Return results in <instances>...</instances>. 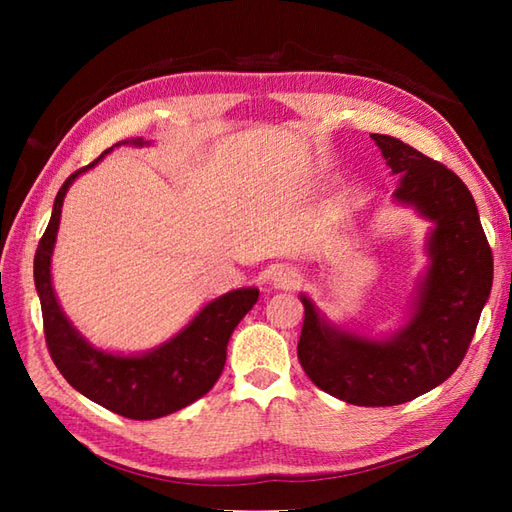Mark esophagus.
I'll return each instance as SVG.
<instances>
[{
    "instance_id": "1",
    "label": "esophagus",
    "mask_w": 512,
    "mask_h": 512,
    "mask_svg": "<svg viewBox=\"0 0 512 512\" xmlns=\"http://www.w3.org/2000/svg\"><path fill=\"white\" fill-rule=\"evenodd\" d=\"M301 281H303V277H301L299 270L297 268H290V266L279 268L277 273L273 275V286L275 288H284V290L299 288Z\"/></svg>"
}]
</instances>
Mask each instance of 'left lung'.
<instances>
[{"label":"left lung","instance_id":"8db88e82","mask_svg":"<svg viewBox=\"0 0 512 512\" xmlns=\"http://www.w3.org/2000/svg\"><path fill=\"white\" fill-rule=\"evenodd\" d=\"M400 173L396 200L436 224L431 264L411 319L387 341L343 332L303 301L297 356L314 385L358 407L402 405L444 383L469 350L493 286V253L471 191L438 160L385 134H372Z\"/></svg>","mask_w":512,"mask_h":512}]
</instances>
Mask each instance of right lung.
<instances>
[{"instance_id": "obj_1", "label": "right lung", "mask_w": 512, "mask_h": 512, "mask_svg": "<svg viewBox=\"0 0 512 512\" xmlns=\"http://www.w3.org/2000/svg\"><path fill=\"white\" fill-rule=\"evenodd\" d=\"M132 143L143 145V140L136 138ZM107 151L63 182L54 198L46 233L39 239L35 286L41 301L43 334L54 365L85 398L99 402L118 416L154 420L191 405L217 383L226 363L228 339L244 314L257 303L259 290L239 288L211 301L180 334L149 354L116 356L94 350L59 308L50 281V255L57 239L65 191L79 173L94 167Z\"/></svg>"}]
</instances>
